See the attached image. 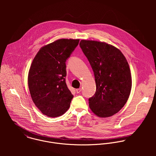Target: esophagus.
<instances>
[{"mask_svg": "<svg viewBox=\"0 0 156 156\" xmlns=\"http://www.w3.org/2000/svg\"><path fill=\"white\" fill-rule=\"evenodd\" d=\"M76 90L77 93H80L81 92V90H82V89L81 88H78V89H76Z\"/></svg>", "mask_w": 156, "mask_h": 156, "instance_id": "34e87169", "label": "esophagus"}]
</instances>
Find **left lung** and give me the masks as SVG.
<instances>
[{
    "label": "left lung",
    "instance_id": "left-lung-1",
    "mask_svg": "<svg viewBox=\"0 0 156 156\" xmlns=\"http://www.w3.org/2000/svg\"><path fill=\"white\" fill-rule=\"evenodd\" d=\"M80 47L92 68L96 83L89 98L90 109L96 115L109 117L126 103L132 89L129 64L115 47L96 41L81 40Z\"/></svg>",
    "mask_w": 156,
    "mask_h": 156
}]
</instances>
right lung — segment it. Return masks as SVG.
<instances>
[{
  "label": "right lung",
  "instance_id": "1",
  "mask_svg": "<svg viewBox=\"0 0 156 156\" xmlns=\"http://www.w3.org/2000/svg\"><path fill=\"white\" fill-rule=\"evenodd\" d=\"M79 43V40H58L43 47L32 61L29 89L35 106L46 116H61L69 108L73 95L66 82V62Z\"/></svg>",
  "mask_w": 156,
  "mask_h": 156
}]
</instances>
